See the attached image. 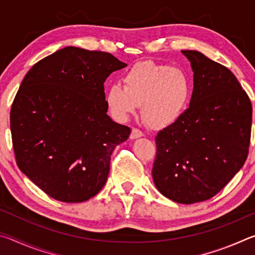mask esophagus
<instances>
[{"label":"esophagus","instance_id":"1","mask_svg":"<svg viewBox=\"0 0 255 255\" xmlns=\"http://www.w3.org/2000/svg\"><path fill=\"white\" fill-rule=\"evenodd\" d=\"M144 136V132L140 131L139 129L137 128H132L131 133H130V139H136V138H140Z\"/></svg>","mask_w":255,"mask_h":255}]
</instances>
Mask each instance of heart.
<instances>
[{"label":"heart","mask_w":255,"mask_h":255,"mask_svg":"<svg viewBox=\"0 0 255 255\" xmlns=\"http://www.w3.org/2000/svg\"><path fill=\"white\" fill-rule=\"evenodd\" d=\"M106 91V105L112 117L125 123L141 105V116L153 128H166L179 122L187 111L191 83L187 73L155 62L133 65Z\"/></svg>","instance_id":"heart-1"}]
</instances>
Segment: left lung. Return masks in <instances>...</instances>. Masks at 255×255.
I'll use <instances>...</instances> for the list:
<instances>
[{
    "mask_svg": "<svg viewBox=\"0 0 255 255\" xmlns=\"http://www.w3.org/2000/svg\"><path fill=\"white\" fill-rule=\"evenodd\" d=\"M193 72L189 108L158 131L152 175L178 204L205 201L230 182L248 157L252 105L235 75L197 50H182Z\"/></svg>",
    "mask_w": 255,
    "mask_h": 255,
    "instance_id": "1",
    "label": "left lung"
}]
</instances>
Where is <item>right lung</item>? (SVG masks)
<instances>
[{"label": "right lung", "instance_id": "right-lung-1", "mask_svg": "<svg viewBox=\"0 0 255 255\" xmlns=\"http://www.w3.org/2000/svg\"><path fill=\"white\" fill-rule=\"evenodd\" d=\"M127 65L105 51L65 47L24 76L11 108L20 171L63 202H83L106 184L110 158L130 129L108 116L103 83Z\"/></svg>", "mask_w": 255, "mask_h": 255}]
</instances>
